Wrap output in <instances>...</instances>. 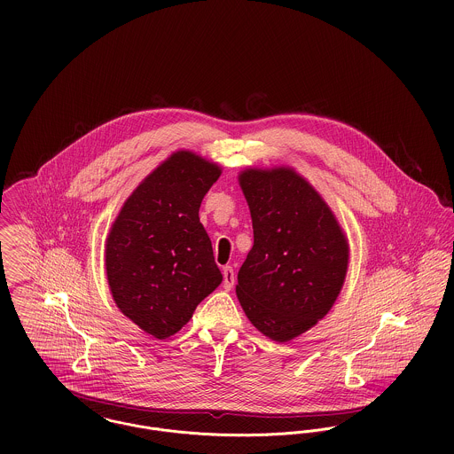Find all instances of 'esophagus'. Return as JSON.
<instances>
[{"instance_id":"esophagus-1","label":"esophagus","mask_w":454,"mask_h":454,"mask_svg":"<svg viewBox=\"0 0 454 454\" xmlns=\"http://www.w3.org/2000/svg\"><path fill=\"white\" fill-rule=\"evenodd\" d=\"M222 274H223V288L225 290H231L234 286V281H236V274H234V269L231 265H225L222 269Z\"/></svg>"}]
</instances>
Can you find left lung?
Returning a JSON list of instances; mask_svg holds the SVG:
<instances>
[{
    "mask_svg": "<svg viewBox=\"0 0 454 454\" xmlns=\"http://www.w3.org/2000/svg\"><path fill=\"white\" fill-rule=\"evenodd\" d=\"M254 247L236 294L254 326L288 342L332 309L349 263L348 238L320 192L294 168H247L238 176Z\"/></svg>",
    "mask_w": 454,
    "mask_h": 454,
    "instance_id": "obj_1",
    "label": "left lung"
}]
</instances>
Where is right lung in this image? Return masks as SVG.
Masks as SVG:
<instances>
[{
  "label": "right lung",
  "mask_w": 454,
  "mask_h": 454,
  "mask_svg": "<svg viewBox=\"0 0 454 454\" xmlns=\"http://www.w3.org/2000/svg\"><path fill=\"white\" fill-rule=\"evenodd\" d=\"M220 175V164L192 150L173 152L132 191L106 236L112 297L155 339L175 335L222 283L199 222L202 197Z\"/></svg>",
  "instance_id": "right-lung-1"
}]
</instances>
